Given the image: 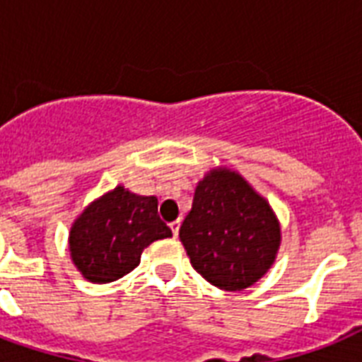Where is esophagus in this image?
Listing matches in <instances>:
<instances>
[{
  "label": "esophagus",
  "instance_id": "esophagus-1",
  "mask_svg": "<svg viewBox=\"0 0 362 362\" xmlns=\"http://www.w3.org/2000/svg\"><path fill=\"white\" fill-rule=\"evenodd\" d=\"M170 229H173V235H178V229H180V220H176V221H173V223H170Z\"/></svg>",
  "mask_w": 362,
  "mask_h": 362
}]
</instances>
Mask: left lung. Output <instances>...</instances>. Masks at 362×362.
<instances>
[{
	"instance_id": "1",
	"label": "left lung",
	"mask_w": 362,
	"mask_h": 362,
	"mask_svg": "<svg viewBox=\"0 0 362 362\" xmlns=\"http://www.w3.org/2000/svg\"><path fill=\"white\" fill-rule=\"evenodd\" d=\"M180 240L204 280L226 291H242L272 267L281 231L269 201L237 170L218 167L195 187Z\"/></svg>"
}]
</instances>
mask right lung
<instances>
[{"label":"right lung","instance_id":"1","mask_svg":"<svg viewBox=\"0 0 362 362\" xmlns=\"http://www.w3.org/2000/svg\"><path fill=\"white\" fill-rule=\"evenodd\" d=\"M169 237L173 231L159 218L158 199L116 186L73 221L69 252L88 281L109 284L139 267L144 247Z\"/></svg>","mask_w":362,"mask_h":362}]
</instances>
